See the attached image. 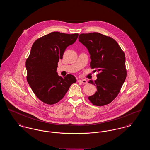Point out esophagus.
<instances>
[{"instance_id": "1", "label": "esophagus", "mask_w": 150, "mask_h": 150, "mask_svg": "<svg viewBox=\"0 0 150 150\" xmlns=\"http://www.w3.org/2000/svg\"><path fill=\"white\" fill-rule=\"evenodd\" d=\"M78 82H80L82 84H86L87 83V80H86V79H79L78 80Z\"/></svg>"}]
</instances>
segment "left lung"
Masks as SVG:
<instances>
[{"instance_id":"1","label":"left lung","mask_w":150,"mask_h":150,"mask_svg":"<svg viewBox=\"0 0 150 150\" xmlns=\"http://www.w3.org/2000/svg\"><path fill=\"white\" fill-rule=\"evenodd\" d=\"M79 41L89 51L91 67L99 72L96 80L88 82L97 88L88 99L95 106L107 105L120 92L127 77L125 54L113 38L99 33L81 34Z\"/></svg>"}]
</instances>
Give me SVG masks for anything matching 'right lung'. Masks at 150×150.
I'll return each instance as SVG.
<instances>
[{
    "instance_id": "obj_1",
    "label": "right lung",
    "mask_w": 150,
    "mask_h": 150,
    "mask_svg": "<svg viewBox=\"0 0 150 150\" xmlns=\"http://www.w3.org/2000/svg\"><path fill=\"white\" fill-rule=\"evenodd\" d=\"M78 35L52 32L38 39L32 45L26 61L27 81L36 96L47 104L62 100L76 81L71 74L59 76L57 67L66 48L75 42Z\"/></svg>"
}]
</instances>
